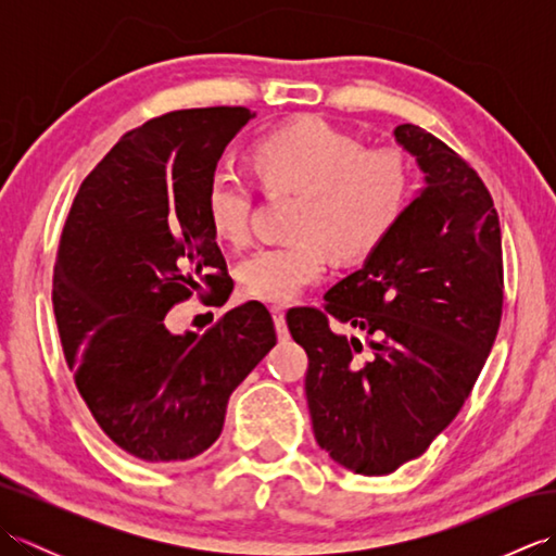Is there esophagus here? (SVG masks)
<instances>
[{
    "label": "esophagus",
    "mask_w": 556,
    "mask_h": 556,
    "mask_svg": "<svg viewBox=\"0 0 556 556\" xmlns=\"http://www.w3.org/2000/svg\"><path fill=\"white\" fill-rule=\"evenodd\" d=\"M269 313H271V320H275V327H277V337L281 341H287L289 329H287V320H285V308H281V305H271Z\"/></svg>",
    "instance_id": "esophagus-1"
}]
</instances>
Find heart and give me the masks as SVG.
Returning <instances> with one entry per match:
<instances>
[{
    "label": "heart",
    "instance_id": "heart-1",
    "mask_svg": "<svg viewBox=\"0 0 556 556\" xmlns=\"http://www.w3.org/2000/svg\"><path fill=\"white\" fill-rule=\"evenodd\" d=\"M251 167L267 195H299L289 236L241 260L243 296L287 303L325 275L329 255L356 265L380 251L413 195L404 148L363 150L361 140L323 119H299L260 138ZM205 219L219 241L241 245L251 233L253 188L231 172L210 176Z\"/></svg>",
    "mask_w": 556,
    "mask_h": 556
}]
</instances>
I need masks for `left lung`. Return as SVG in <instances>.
Returning a JSON list of instances; mask_svg holds the SVG:
<instances>
[{
  "mask_svg": "<svg viewBox=\"0 0 556 556\" xmlns=\"http://www.w3.org/2000/svg\"><path fill=\"white\" fill-rule=\"evenodd\" d=\"M394 138L425 172V188L380 251L325 293L323 311L287 313L308 353L315 440L361 476L418 458L456 418L504 305L500 217L478 172L420 126L401 124ZM334 321L369 334L368 359Z\"/></svg>",
  "mask_w": 556,
  "mask_h": 556,
  "instance_id": "left-lung-1",
  "label": "left lung"
}]
</instances>
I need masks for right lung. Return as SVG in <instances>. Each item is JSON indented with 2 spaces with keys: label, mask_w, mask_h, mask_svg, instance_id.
I'll use <instances>...</instances> for the list:
<instances>
[{
  "label": "right lung",
  "mask_w": 556,
  "mask_h": 556,
  "mask_svg": "<svg viewBox=\"0 0 556 556\" xmlns=\"http://www.w3.org/2000/svg\"><path fill=\"white\" fill-rule=\"evenodd\" d=\"M253 116L179 110L124 134L80 184L59 241L52 303L68 370L102 432L148 464L215 444L231 392L277 344L257 301L205 334L164 325L193 293L229 299L203 198L224 148Z\"/></svg>",
  "instance_id": "obj_1"
}]
</instances>
